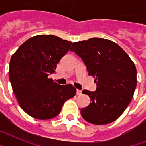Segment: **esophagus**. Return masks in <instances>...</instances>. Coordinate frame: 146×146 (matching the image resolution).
Returning <instances> with one entry per match:
<instances>
[{
  "label": "esophagus",
  "mask_w": 146,
  "mask_h": 146,
  "mask_svg": "<svg viewBox=\"0 0 146 146\" xmlns=\"http://www.w3.org/2000/svg\"><path fill=\"white\" fill-rule=\"evenodd\" d=\"M81 94H82V91L80 90V89H76V95L77 96H80Z\"/></svg>",
  "instance_id": "esophagus-1"
}]
</instances>
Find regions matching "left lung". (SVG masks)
<instances>
[{
  "label": "left lung",
  "instance_id": "obj_1",
  "mask_svg": "<svg viewBox=\"0 0 146 146\" xmlns=\"http://www.w3.org/2000/svg\"><path fill=\"white\" fill-rule=\"evenodd\" d=\"M70 50L82 59L97 86L96 91H82L91 100L86 108L81 109L82 118L96 125L113 122L133 97L136 87L134 63L117 44L104 38L74 42Z\"/></svg>",
  "mask_w": 146,
  "mask_h": 146
}]
</instances>
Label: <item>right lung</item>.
I'll return each instance as SVG.
<instances>
[{"label":"right lung","instance_id":"right-lung-1","mask_svg":"<svg viewBox=\"0 0 146 146\" xmlns=\"http://www.w3.org/2000/svg\"><path fill=\"white\" fill-rule=\"evenodd\" d=\"M71 44L55 35H39L26 41L12 55L9 78L13 91L19 106L31 117H54L64 102L76 95L72 85H58L48 77Z\"/></svg>","mask_w":146,"mask_h":146}]
</instances>
